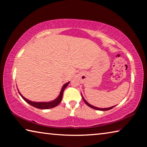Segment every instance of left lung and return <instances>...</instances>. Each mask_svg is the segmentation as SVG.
Wrapping results in <instances>:
<instances>
[{"instance_id":"left-lung-1","label":"left lung","mask_w":147,"mask_h":147,"mask_svg":"<svg viewBox=\"0 0 147 147\" xmlns=\"http://www.w3.org/2000/svg\"><path fill=\"white\" fill-rule=\"evenodd\" d=\"M82 98H83V97H82ZM83 100H84V102H85L86 104L87 105H88V106H89V107H90V108H93V109H97V110H100V111H106V110H109V109H112L113 108H114V107L115 106H112V107H110V108H96V107H94V106H92V105H91V104H89L88 102H87L86 101L85 99H84V98H83Z\"/></svg>"}]
</instances>
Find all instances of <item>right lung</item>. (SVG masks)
<instances>
[{"mask_svg":"<svg viewBox=\"0 0 147 147\" xmlns=\"http://www.w3.org/2000/svg\"><path fill=\"white\" fill-rule=\"evenodd\" d=\"M69 84V82L67 83H66L65 85L63 86V88H62L61 92H60V94H59V95L58 96V97L57 98L56 100H54L52 102H32L30 100H27L26 98H25L24 97V96H22V94L19 93L20 95L22 96V98H23L24 100H25L27 103H28L29 104H30L31 106L35 107V108H39V109H50V108H54V107H56L58 105V104L60 103V102L62 99V97H63V91L65 90V89L66 88V87L67 86L68 84Z\"/></svg>","mask_w":147,"mask_h":147,"instance_id":"add662e5","label":"right lung"}]
</instances>
